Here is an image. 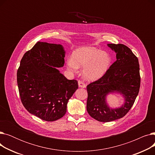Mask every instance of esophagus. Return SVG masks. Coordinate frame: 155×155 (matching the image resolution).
Instances as JSON below:
<instances>
[{"label": "esophagus", "instance_id": "obj_1", "mask_svg": "<svg viewBox=\"0 0 155 155\" xmlns=\"http://www.w3.org/2000/svg\"><path fill=\"white\" fill-rule=\"evenodd\" d=\"M78 87H81V88H85L86 87L85 84L84 82V81H82V80H78Z\"/></svg>", "mask_w": 155, "mask_h": 155}]
</instances>
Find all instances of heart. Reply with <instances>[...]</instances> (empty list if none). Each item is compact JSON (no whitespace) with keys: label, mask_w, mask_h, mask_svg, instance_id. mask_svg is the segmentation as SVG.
<instances>
[{"label":"heart","mask_w":155,"mask_h":155,"mask_svg":"<svg viewBox=\"0 0 155 155\" xmlns=\"http://www.w3.org/2000/svg\"><path fill=\"white\" fill-rule=\"evenodd\" d=\"M73 60L67 61V67L76 71L78 68H84V76L89 80H95L103 76L111 63L110 55L93 47L77 49L73 54Z\"/></svg>","instance_id":"obj_1"}]
</instances>
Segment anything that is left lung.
<instances>
[{
	"label": "left lung",
	"instance_id": "left-lung-1",
	"mask_svg": "<svg viewBox=\"0 0 155 155\" xmlns=\"http://www.w3.org/2000/svg\"><path fill=\"white\" fill-rule=\"evenodd\" d=\"M116 53V61L97 80L87 86V110L92 118L107 123L123 117L131 109L140 91L141 77L137 57L127 46L108 44ZM117 91L125 98V105L116 110L110 109L105 102L106 95Z\"/></svg>",
	"mask_w": 155,
	"mask_h": 155
}]
</instances>
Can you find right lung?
Returning <instances> with one entry per match:
<instances>
[{
    "instance_id": "1",
    "label": "right lung",
    "mask_w": 155,
    "mask_h": 155,
    "mask_svg": "<svg viewBox=\"0 0 155 155\" xmlns=\"http://www.w3.org/2000/svg\"><path fill=\"white\" fill-rule=\"evenodd\" d=\"M61 45L38 42L24 54L17 72L22 104L32 114L46 121L61 118L68 100L78 88L56 67L64 63Z\"/></svg>"
}]
</instances>
